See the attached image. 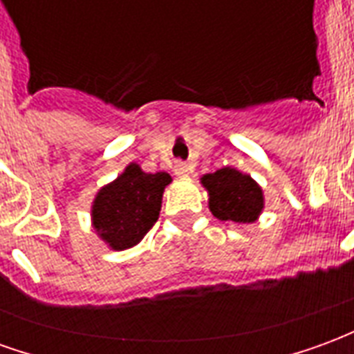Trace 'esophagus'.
<instances>
[{"mask_svg": "<svg viewBox=\"0 0 354 354\" xmlns=\"http://www.w3.org/2000/svg\"><path fill=\"white\" fill-rule=\"evenodd\" d=\"M189 172H192L189 165H185V162H176L174 165V174L176 176H189Z\"/></svg>", "mask_w": 354, "mask_h": 354, "instance_id": "obj_1", "label": "esophagus"}]
</instances>
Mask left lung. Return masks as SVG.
I'll return each instance as SVG.
<instances>
[{
  "instance_id": "8db88e82",
  "label": "left lung",
  "mask_w": 354,
  "mask_h": 354,
  "mask_svg": "<svg viewBox=\"0 0 354 354\" xmlns=\"http://www.w3.org/2000/svg\"><path fill=\"white\" fill-rule=\"evenodd\" d=\"M201 184L208 192V208L222 222L252 223L263 210V192L248 174L223 167L205 174Z\"/></svg>"
}]
</instances>
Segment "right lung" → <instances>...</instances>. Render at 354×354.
<instances>
[{"label": "right lung", "mask_w": 354, "mask_h": 354, "mask_svg": "<svg viewBox=\"0 0 354 354\" xmlns=\"http://www.w3.org/2000/svg\"><path fill=\"white\" fill-rule=\"evenodd\" d=\"M172 182L167 172L147 174L131 162L123 174L104 185L93 201V227L111 250L138 245L159 218L165 187Z\"/></svg>", "instance_id": "1"}]
</instances>
